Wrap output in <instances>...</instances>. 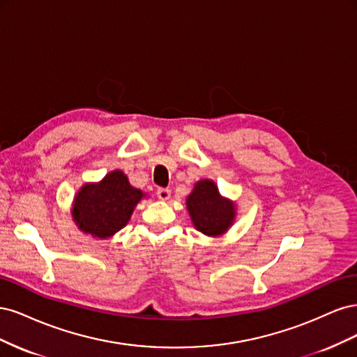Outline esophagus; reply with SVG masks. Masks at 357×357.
Instances as JSON below:
<instances>
[{
    "label": "esophagus",
    "mask_w": 357,
    "mask_h": 357,
    "mask_svg": "<svg viewBox=\"0 0 357 357\" xmlns=\"http://www.w3.org/2000/svg\"><path fill=\"white\" fill-rule=\"evenodd\" d=\"M156 195L160 201H168L169 197H171V190L167 189V188H159L158 192H156Z\"/></svg>",
    "instance_id": "34e87169"
}]
</instances>
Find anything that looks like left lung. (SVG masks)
Returning a JSON list of instances; mask_svg holds the SVG:
<instances>
[{"mask_svg":"<svg viewBox=\"0 0 357 357\" xmlns=\"http://www.w3.org/2000/svg\"><path fill=\"white\" fill-rule=\"evenodd\" d=\"M188 211L195 228L208 236H219L228 231L235 219V204L220 197L211 180H199L186 199Z\"/></svg>","mask_w":357,"mask_h":357,"instance_id":"8db88e82","label":"left lung"}]
</instances>
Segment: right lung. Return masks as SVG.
<instances>
[{
	"label": "right lung",
	"mask_w": 357,
	"mask_h": 357,
	"mask_svg": "<svg viewBox=\"0 0 357 357\" xmlns=\"http://www.w3.org/2000/svg\"><path fill=\"white\" fill-rule=\"evenodd\" d=\"M144 193L129 185L123 171L109 172L100 183H86L74 197L73 219L79 229L96 238H109L131 219Z\"/></svg>",
	"instance_id": "1"
}]
</instances>
